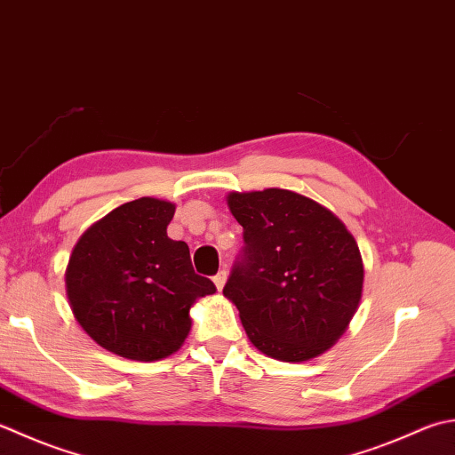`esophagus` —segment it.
Masks as SVG:
<instances>
[{"mask_svg":"<svg viewBox=\"0 0 455 455\" xmlns=\"http://www.w3.org/2000/svg\"><path fill=\"white\" fill-rule=\"evenodd\" d=\"M212 282H215V286H217V290L220 291L222 288H225V283H227V270H220L215 278H212Z\"/></svg>","mask_w":455,"mask_h":455,"instance_id":"obj_1","label":"esophagus"}]
</instances>
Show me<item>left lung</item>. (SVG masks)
<instances>
[{
  "mask_svg": "<svg viewBox=\"0 0 455 455\" xmlns=\"http://www.w3.org/2000/svg\"><path fill=\"white\" fill-rule=\"evenodd\" d=\"M227 204L246 246L222 293L248 339L286 363L331 349L361 304L357 240L323 204L290 189L233 191Z\"/></svg>",
  "mask_w": 455,
  "mask_h": 455,
  "instance_id": "obj_1",
  "label": "left lung"
}]
</instances>
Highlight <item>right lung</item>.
<instances>
[{
	"instance_id": "obj_1",
	"label": "right lung",
	"mask_w": 455,
	"mask_h": 455,
	"mask_svg": "<svg viewBox=\"0 0 455 455\" xmlns=\"http://www.w3.org/2000/svg\"><path fill=\"white\" fill-rule=\"evenodd\" d=\"M175 203L141 197L96 220L70 252L68 306L91 339L118 357L159 361L181 349L189 309L217 288L195 274L189 246L167 236Z\"/></svg>"
}]
</instances>
